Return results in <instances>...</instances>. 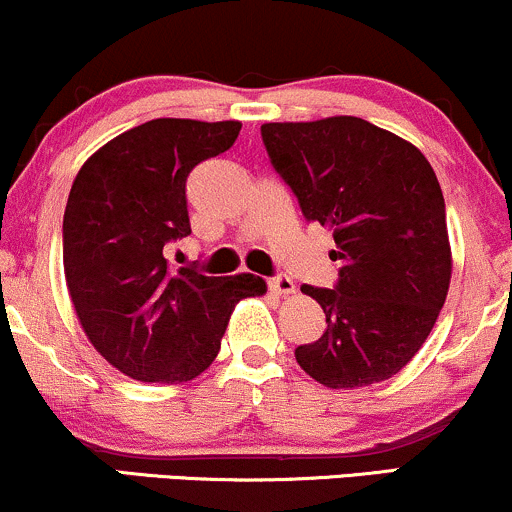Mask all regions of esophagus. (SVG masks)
Returning a JSON list of instances; mask_svg holds the SVG:
<instances>
[{
    "label": "esophagus",
    "mask_w": 512,
    "mask_h": 512,
    "mask_svg": "<svg viewBox=\"0 0 512 512\" xmlns=\"http://www.w3.org/2000/svg\"><path fill=\"white\" fill-rule=\"evenodd\" d=\"M269 289H272L274 293H279V296H291V293H296V284H293L291 276L276 274L269 279Z\"/></svg>",
    "instance_id": "34e87169"
}]
</instances>
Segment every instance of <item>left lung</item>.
<instances>
[{
	"instance_id": "obj_1",
	"label": "left lung",
	"mask_w": 512,
	"mask_h": 512,
	"mask_svg": "<svg viewBox=\"0 0 512 512\" xmlns=\"http://www.w3.org/2000/svg\"><path fill=\"white\" fill-rule=\"evenodd\" d=\"M262 142L303 216L332 228L342 262L334 289L303 284L327 330L296 349L332 390L383 383L414 358L448 296L452 255L445 199L431 163L361 117L267 122Z\"/></svg>"
}]
</instances>
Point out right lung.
Instances as JSON below:
<instances>
[{"mask_svg":"<svg viewBox=\"0 0 512 512\" xmlns=\"http://www.w3.org/2000/svg\"><path fill=\"white\" fill-rule=\"evenodd\" d=\"M240 127L158 117L110 139L76 173L62 223L67 289L88 342L129 378H197L219 354L236 303L267 293L255 274L175 272L163 257L192 233L187 178L231 149Z\"/></svg>","mask_w":512,"mask_h":512,"instance_id":"obj_1","label":"right lung"}]
</instances>
